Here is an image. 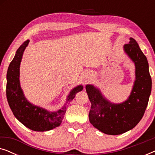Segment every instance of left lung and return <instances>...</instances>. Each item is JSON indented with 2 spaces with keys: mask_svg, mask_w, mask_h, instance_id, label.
I'll return each mask as SVG.
<instances>
[{
  "mask_svg": "<svg viewBox=\"0 0 155 155\" xmlns=\"http://www.w3.org/2000/svg\"><path fill=\"white\" fill-rule=\"evenodd\" d=\"M124 50L135 65V81L130 97L121 104L109 102L98 89L87 84L86 91L91 102L89 120L93 126L107 135H120L131 130L140 122L147 107L152 80L147 59L137 41L130 38Z\"/></svg>",
  "mask_w": 155,
  "mask_h": 155,
  "instance_id": "1",
  "label": "left lung"
}]
</instances>
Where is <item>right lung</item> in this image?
Listing matches in <instances>:
<instances>
[{
    "mask_svg": "<svg viewBox=\"0 0 155 155\" xmlns=\"http://www.w3.org/2000/svg\"><path fill=\"white\" fill-rule=\"evenodd\" d=\"M25 41L17 50L7 72L6 96L8 102L17 119L27 128L35 131L50 130L61 125L66 111V106L56 112H49L29 102L20 85V65L23 52L29 44ZM82 85L74 88L67 98V103L73 100L76 93L82 91Z\"/></svg>",
    "mask_w": 155,
    "mask_h": 155,
    "instance_id": "1",
    "label": "right lung"
}]
</instances>
